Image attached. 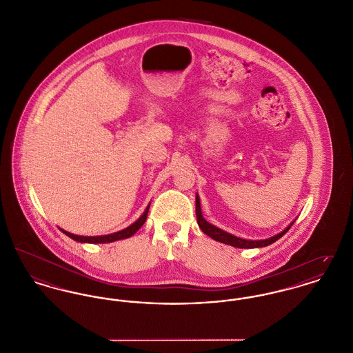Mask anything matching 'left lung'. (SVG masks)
<instances>
[{
	"mask_svg": "<svg viewBox=\"0 0 353 353\" xmlns=\"http://www.w3.org/2000/svg\"><path fill=\"white\" fill-rule=\"evenodd\" d=\"M195 214H196V223L198 226L201 228V230L208 234L209 237H212L213 240L216 241H220V243H224L228 245H232V247H236V248H260V247H267L272 243H275L276 240H279L290 228L291 225L294 224V221L281 233L270 237V239H265V240H245V239H240V237H236L228 232H225L223 229L214 226V225L209 224L203 216H202V212H201V202H199V196L198 194L195 195Z\"/></svg>",
	"mask_w": 353,
	"mask_h": 353,
	"instance_id": "obj_1",
	"label": "left lung"
}]
</instances>
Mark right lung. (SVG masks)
Returning a JSON list of instances; mask_svg holds the SVG:
<instances>
[{
	"label": "right lung",
	"mask_w": 353,
	"mask_h": 353,
	"mask_svg": "<svg viewBox=\"0 0 353 353\" xmlns=\"http://www.w3.org/2000/svg\"><path fill=\"white\" fill-rule=\"evenodd\" d=\"M151 205V203H150ZM150 205L147 206V209L144 210V213L141 214V217L133 223L132 225H129L128 228L123 229V230H119L116 233H110V234H103V236H78V234H72L70 232H65L63 229H61L63 232L65 236H68L70 239L75 240V241H79V243H90V244H105V243H112V241H117V240H123V239H128L130 236H133L143 224L145 223L147 220V216H148V209H150Z\"/></svg>",
	"instance_id": "1"
}]
</instances>
